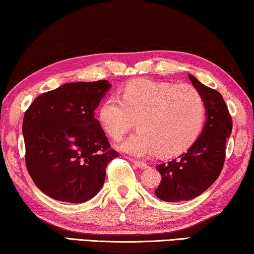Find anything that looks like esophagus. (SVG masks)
<instances>
[{
  "label": "esophagus",
  "mask_w": 254,
  "mask_h": 254,
  "mask_svg": "<svg viewBox=\"0 0 254 254\" xmlns=\"http://www.w3.org/2000/svg\"><path fill=\"white\" fill-rule=\"evenodd\" d=\"M133 163H134L135 167L140 168V169H146V168H147V163H145V162H141V161H133Z\"/></svg>",
  "instance_id": "obj_1"
}]
</instances>
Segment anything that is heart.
<instances>
[{"instance_id":"1","label":"heart","mask_w":254,"mask_h":254,"mask_svg":"<svg viewBox=\"0 0 254 254\" xmlns=\"http://www.w3.org/2000/svg\"><path fill=\"white\" fill-rule=\"evenodd\" d=\"M99 121L110 138L120 139L134 126L138 131L121 142L120 148L133 156H174L197 141L206 122V103L190 84L174 85L149 79L127 83L122 100L107 99Z\"/></svg>"}]
</instances>
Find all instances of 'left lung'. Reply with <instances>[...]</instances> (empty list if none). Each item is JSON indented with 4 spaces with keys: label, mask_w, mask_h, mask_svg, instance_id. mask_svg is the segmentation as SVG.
<instances>
[{
    "label": "left lung",
    "mask_w": 254,
    "mask_h": 254,
    "mask_svg": "<svg viewBox=\"0 0 254 254\" xmlns=\"http://www.w3.org/2000/svg\"><path fill=\"white\" fill-rule=\"evenodd\" d=\"M189 78L205 100L206 122L187 153L156 166L162 180L155 195L168 202L198 197L216 181L226 160L227 139L233 130V120L221 93L201 84L192 74Z\"/></svg>",
    "instance_id": "obj_1"
}]
</instances>
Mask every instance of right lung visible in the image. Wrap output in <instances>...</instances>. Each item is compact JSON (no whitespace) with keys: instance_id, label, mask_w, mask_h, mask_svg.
<instances>
[{"instance_id":"obj_1","label":"right lung","mask_w":254,"mask_h":254,"mask_svg":"<svg viewBox=\"0 0 254 254\" xmlns=\"http://www.w3.org/2000/svg\"><path fill=\"white\" fill-rule=\"evenodd\" d=\"M110 87L107 80L64 84L39 95L25 112L28 174L51 198L84 202L101 190L107 164L119 156L94 117Z\"/></svg>"}]
</instances>
